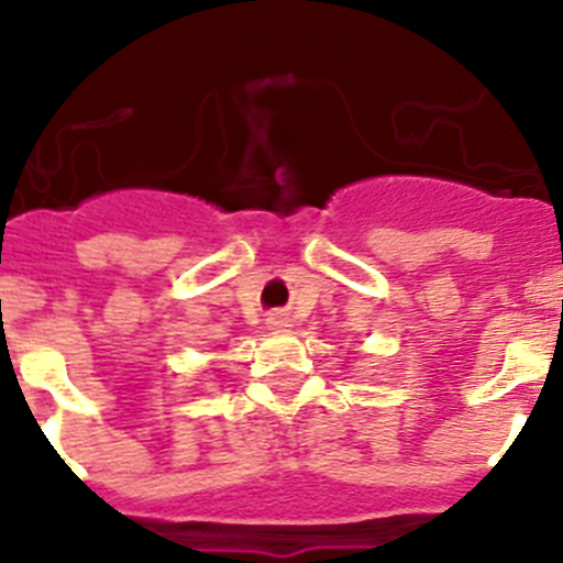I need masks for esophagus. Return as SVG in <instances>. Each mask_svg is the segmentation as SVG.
I'll use <instances>...</instances> for the list:
<instances>
[{
	"label": "esophagus",
	"instance_id": "esophagus-1",
	"mask_svg": "<svg viewBox=\"0 0 563 563\" xmlns=\"http://www.w3.org/2000/svg\"><path fill=\"white\" fill-rule=\"evenodd\" d=\"M267 327H271L273 332H285L287 327H290V318H287L285 312H273V316L267 318Z\"/></svg>",
	"mask_w": 563,
	"mask_h": 563
}]
</instances>
